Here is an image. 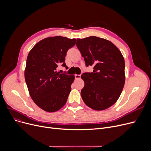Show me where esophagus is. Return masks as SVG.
Masks as SVG:
<instances>
[{
	"instance_id": "obj_1",
	"label": "esophagus",
	"mask_w": 151,
	"mask_h": 151,
	"mask_svg": "<svg viewBox=\"0 0 151 151\" xmlns=\"http://www.w3.org/2000/svg\"><path fill=\"white\" fill-rule=\"evenodd\" d=\"M75 79H76V80H78V79L81 78V75H75Z\"/></svg>"
}]
</instances>
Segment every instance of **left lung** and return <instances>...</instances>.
I'll return each mask as SVG.
<instances>
[{"mask_svg":"<svg viewBox=\"0 0 151 151\" xmlns=\"http://www.w3.org/2000/svg\"><path fill=\"white\" fill-rule=\"evenodd\" d=\"M76 46L93 72L83 73L81 91L85 104L94 110H104L114 105L125 84V61L117 47L106 39L91 36L77 39Z\"/></svg>","mask_w":151,"mask_h":151,"instance_id":"obj_1","label":"left lung"}]
</instances>
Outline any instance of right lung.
<instances>
[{
	"instance_id": "add662e5",
	"label": "right lung",
	"mask_w": 151,
	"mask_h": 151,
	"mask_svg": "<svg viewBox=\"0 0 151 151\" xmlns=\"http://www.w3.org/2000/svg\"><path fill=\"white\" fill-rule=\"evenodd\" d=\"M75 38L56 36L38 42L27 58L25 80L30 96L40 108L47 112L57 111L66 104L75 76L58 72L65 63L67 51L75 46Z\"/></svg>"
}]
</instances>
